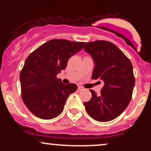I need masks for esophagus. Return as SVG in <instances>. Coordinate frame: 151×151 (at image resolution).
Here are the masks:
<instances>
[{"label":"esophagus","mask_w":151,"mask_h":151,"mask_svg":"<svg viewBox=\"0 0 151 151\" xmlns=\"http://www.w3.org/2000/svg\"><path fill=\"white\" fill-rule=\"evenodd\" d=\"M83 89H84V88H83L82 86H78V91H81V90Z\"/></svg>","instance_id":"34e87169"}]
</instances>
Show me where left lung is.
I'll list each match as a JSON object with an SVG mask.
<instances>
[{
  "mask_svg": "<svg viewBox=\"0 0 151 151\" xmlns=\"http://www.w3.org/2000/svg\"><path fill=\"white\" fill-rule=\"evenodd\" d=\"M84 49L95 64L91 79H101L104 83L100 94L89 90L91 99L84 103L86 111L97 121H111L124 112L132 98L135 85L132 64L119 47L109 41L85 42Z\"/></svg>",
  "mask_w": 151,
  "mask_h": 151,
  "instance_id": "8db88e82",
  "label": "left lung"
}]
</instances>
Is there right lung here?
Returning a JSON list of instances; mask_svg holds the SVG:
<instances>
[{
    "label": "right lung",
    "mask_w": 151,
    "mask_h": 151,
    "mask_svg": "<svg viewBox=\"0 0 151 151\" xmlns=\"http://www.w3.org/2000/svg\"><path fill=\"white\" fill-rule=\"evenodd\" d=\"M84 42L51 40L27 57L20 74L22 99L35 116L52 119L63 111L66 101L75 92V84H65L57 74L65 70L71 57Z\"/></svg>",
    "instance_id": "add662e5"
}]
</instances>
